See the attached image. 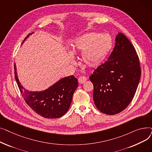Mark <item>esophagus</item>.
<instances>
[{
  "label": "esophagus",
  "mask_w": 152,
  "mask_h": 152,
  "mask_svg": "<svg viewBox=\"0 0 152 152\" xmlns=\"http://www.w3.org/2000/svg\"><path fill=\"white\" fill-rule=\"evenodd\" d=\"M87 80V78L85 76H81L78 78V82L79 84H83Z\"/></svg>",
  "instance_id": "1"
}]
</instances>
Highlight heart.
I'll list each match as a JSON object with an SVG mask.
<instances>
[{
    "instance_id": "b5f03b06",
    "label": "heart",
    "mask_w": 152,
    "mask_h": 152,
    "mask_svg": "<svg viewBox=\"0 0 152 152\" xmlns=\"http://www.w3.org/2000/svg\"><path fill=\"white\" fill-rule=\"evenodd\" d=\"M113 45L111 37L107 34L89 33L76 38L71 45L73 53L82 52L81 59L84 65L88 68H96L106 60ZM71 63L75 64V60L69 56Z\"/></svg>"
}]
</instances>
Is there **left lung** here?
Listing matches in <instances>:
<instances>
[{
  "label": "left lung",
  "instance_id": "8db88e82",
  "mask_svg": "<svg viewBox=\"0 0 152 152\" xmlns=\"http://www.w3.org/2000/svg\"><path fill=\"white\" fill-rule=\"evenodd\" d=\"M115 46L108 60L93 72V99L102 112L113 115L121 112L133 99L141 70L135 48L123 33L115 38Z\"/></svg>",
  "mask_w": 152,
  "mask_h": 152
}]
</instances>
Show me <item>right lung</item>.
Listing matches in <instances>:
<instances>
[{"label":"right lung","mask_w":152,"mask_h":152,"mask_svg":"<svg viewBox=\"0 0 152 152\" xmlns=\"http://www.w3.org/2000/svg\"><path fill=\"white\" fill-rule=\"evenodd\" d=\"M33 33L34 32L29 34L24 41ZM14 69L15 79L24 100L36 113L52 119L60 118L67 112L74 92L78 86L77 79L73 75L61 78L44 91H29L20 82L15 63Z\"/></svg>","instance_id":"1"}]
</instances>
